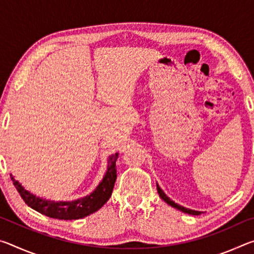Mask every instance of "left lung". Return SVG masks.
<instances>
[{
  "instance_id": "1",
  "label": "left lung",
  "mask_w": 254,
  "mask_h": 254,
  "mask_svg": "<svg viewBox=\"0 0 254 254\" xmlns=\"http://www.w3.org/2000/svg\"><path fill=\"white\" fill-rule=\"evenodd\" d=\"M157 189H158V194H159V196L161 197V199H163L166 201L167 204L168 205H170V206H173V207H175V208H177V209H179V210H182V212H184V213H187V214H190V215H199L201 212H199V210H192V209H189V208H186V207H183V206H180V205H178L177 203H175L174 200H171L168 196H167L165 192H163V190L162 189L159 187V185L157 184Z\"/></svg>"
}]
</instances>
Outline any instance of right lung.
Masks as SVG:
<instances>
[{
    "label": "right lung",
    "mask_w": 254,
    "mask_h": 254,
    "mask_svg": "<svg viewBox=\"0 0 254 254\" xmlns=\"http://www.w3.org/2000/svg\"><path fill=\"white\" fill-rule=\"evenodd\" d=\"M119 153L112 154L109 157V165L105 176L103 177L102 182L96 187L95 190L91 194L83 197V198L71 200V201H55L41 198L33 195L21 185L18 180H15L12 175L11 179L13 185L19 191L20 196L25 201V204L33 208L37 212L46 215L51 218L57 220H78L88 216L96 210L100 209L107 200L110 199L113 191V187L117 180V160Z\"/></svg>",
    "instance_id": "obj_1"
}]
</instances>
